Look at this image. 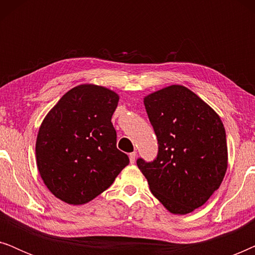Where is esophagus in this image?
Wrapping results in <instances>:
<instances>
[{
	"mask_svg": "<svg viewBox=\"0 0 255 255\" xmlns=\"http://www.w3.org/2000/svg\"><path fill=\"white\" fill-rule=\"evenodd\" d=\"M128 158H130L131 163H134L135 159H137V152H131L130 154H128Z\"/></svg>",
	"mask_w": 255,
	"mask_h": 255,
	"instance_id": "esophagus-1",
	"label": "esophagus"
}]
</instances>
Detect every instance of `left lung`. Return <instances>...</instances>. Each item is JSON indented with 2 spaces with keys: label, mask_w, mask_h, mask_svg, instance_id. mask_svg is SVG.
Returning a JSON list of instances; mask_svg holds the SVG:
<instances>
[{
  "label": "left lung",
  "mask_w": 255,
  "mask_h": 255,
  "mask_svg": "<svg viewBox=\"0 0 255 255\" xmlns=\"http://www.w3.org/2000/svg\"><path fill=\"white\" fill-rule=\"evenodd\" d=\"M144 106L159 152L153 162L138 159V168L170 214H190L210 198L225 176L224 125L208 103L181 85L148 94Z\"/></svg>",
  "instance_id": "1"
}]
</instances>
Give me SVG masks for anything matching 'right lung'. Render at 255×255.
Returning <instances> with one entry per match:
<instances>
[{
  "instance_id": "1",
  "label": "right lung",
  "mask_w": 255,
  "mask_h": 255,
  "mask_svg": "<svg viewBox=\"0 0 255 255\" xmlns=\"http://www.w3.org/2000/svg\"><path fill=\"white\" fill-rule=\"evenodd\" d=\"M120 95L83 83L48 111L37 134V168L47 189L72 205L86 204L108 189L128 156L117 148L111 117Z\"/></svg>"
}]
</instances>
